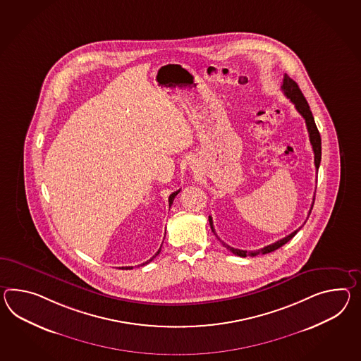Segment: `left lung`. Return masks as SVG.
Masks as SVG:
<instances>
[{"instance_id": "left-lung-1", "label": "left lung", "mask_w": 361, "mask_h": 361, "mask_svg": "<svg viewBox=\"0 0 361 361\" xmlns=\"http://www.w3.org/2000/svg\"><path fill=\"white\" fill-rule=\"evenodd\" d=\"M281 90H283V92H284V95L288 97L290 102L295 104V106H296V109H298V112H299L300 115L302 116V117H304V120H305L307 129H308L310 145H312L313 151H314V166H316V169L318 171V168H319V163H321V135H319V132H318V129H317L316 123H314V118H313V115H312V111H310V108H309L308 102H307V99H305L304 95H302V92H301V90H300L299 86H298V83H296L295 80H290V77H288L287 74H284L283 85H281ZM314 197H316V193H314ZM313 203H314V198H313ZM313 203H312V207H310V210H309V215H310V212H312V209H313ZM209 221H210V227H212V232L215 233L214 224H212V216H209ZM301 227H302V226H301ZM301 227H300V228H301ZM299 229L293 231V232L290 233L288 236H286V238L278 240V241H276V243H274V244L264 246L262 249H258V250H252V252L241 250V249H235V247H232V246L227 245V244H226V243H223V241H221V243H223V245L226 246V247L228 249L229 252H232L235 255H238V257L252 255V257H255V255L271 253L274 250L279 249L281 246L284 245V244H287V243L290 241V238H293V236L298 233V231H299ZM215 235H216V233H215Z\"/></svg>"}]
</instances>
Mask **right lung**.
I'll use <instances>...</instances> for the list:
<instances>
[{"label":"right lung","mask_w":361,"mask_h":361,"mask_svg":"<svg viewBox=\"0 0 361 361\" xmlns=\"http://www.w3.org/2000/svg\"><path fill=\"white\" fill-rule=\"evenodd\" d=\"M180 193V190H177V192H173V193L171 194V195H169V198H168V202H169V207H171V204H172V203H173V200H175V197H176L177 194ZM160 250H161V246H160V247H159V250L158 252H157V253H155V255H152V257H151V258H149V261H146V262H145V264H149V262H151V261H152V259H154V258H155V257H157V255H159V253H160ZM120 269H125V270H128V269H129V270H130V269H133L132 266H129V267H120Z\"/></svg>","instance_id":"right-lung-1"}]
</instances>
